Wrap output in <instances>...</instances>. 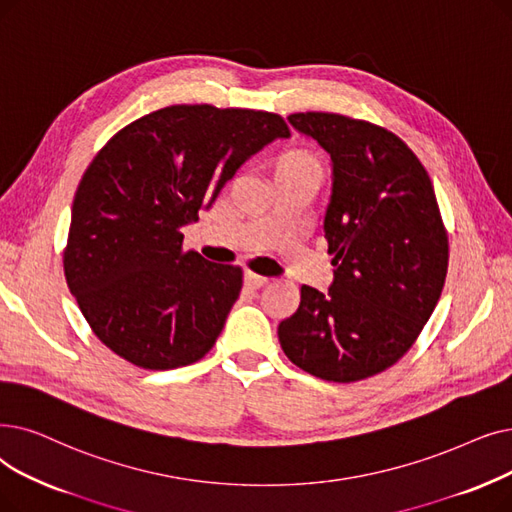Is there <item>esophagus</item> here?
Instances as JSON below:
<instances>
[{
  "mask_svg": "<svg viewBox=\"0 0 512 512\" xmlns=\"http://www.w3.org/2000/svg\"><path fill=\"white\" fill-rule=\"evenodd\" d=\"M265 282H268V278H265V276H259L255 272H244V284L251 286V288H259Z\"/></svg>",
  "mask_w": 512,
  "mask_h": 512,
  "instance_id": "1",
  "label": "esophagus"
}]
</instances>
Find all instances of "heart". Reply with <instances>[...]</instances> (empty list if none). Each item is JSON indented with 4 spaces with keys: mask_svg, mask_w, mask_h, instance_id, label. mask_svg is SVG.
Returning <instances> with one entry per match:
<instances>
[{
    "mask_svg": "<svg viewBox=\"0 0 512 512\" xmlns=\"http://www.w3.org/2000/svg\"><path fill=\"white\" fill-rule=\"evenodd\" d=\"M280 169H311V171H318V161H316L314 154H309L307 150H291L282 157Z\"/></svg>",
    "mask_w": 512,
    "mask_h": 512,
    "instance_id": "heart-1",
    "label": "heart"
}]
</instances>
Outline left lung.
Wrapping results in <instances>:
<instances>
[{
  "label": "left lung",
  "instance_id": "obj_1",
  "mask_svg": "<svg viewBox=\"0 0 512 512\" xmlns=\"http://www.w3.org/2000/svg\"><path fill=\"white\" fill-rule=\"evenodd\" d=\"M288 121L330 154L324 238L337 270L328 295L301 286L278 339L301 370L355 383L393 366L429 322L448 274V230L427 169L395 133L337 113Z\"/></svg>",
  "mask_w": 512,
  "mask_h": 512
}]
</instances>
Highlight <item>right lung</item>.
Here are the masks:
<instances>
[{
    "label": "right lung",
    "instance_id": "1",
    "mask_svg": "<svg viewBox=\"0 0 512 512\" xmlns=\"http://www.w3.org/2000/svg\"><path fill=\"white\" fill-rule=\"evenodd\" d=\"M291 131L251 108L175 104L125 125L75 192L64 276L94 335L146 370L211 351L242 288L238 265L184 251L182 228L247 161Z\"/></svg>",
    "mask_w": 512,
    "mask_h": 512
}]
</instances>
